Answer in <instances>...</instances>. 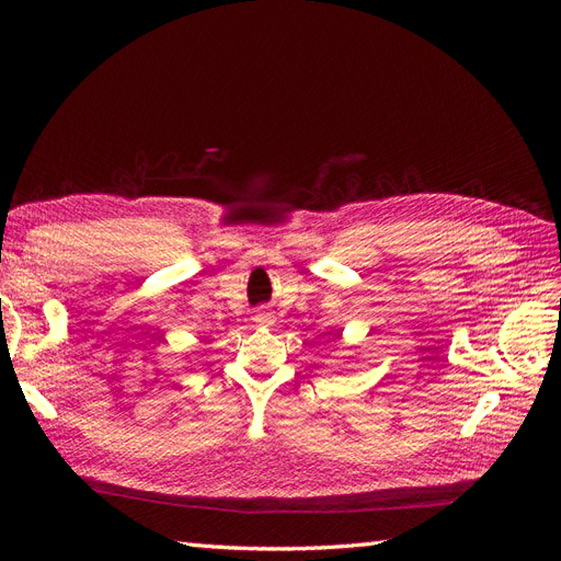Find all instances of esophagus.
Instances as JSON below:
<instances>
[{"mask_svg":"<svg viewBox=\"0 0 561 561\" xmlns=\"http://www.w3.org/2000/svg\"><path fill=\"white\" fill-rule=\"evenodd\" d=\"M254 322H257V325H274V313H271L268 309H257V311H254V318H252Z\"/></svg>","mask_w":561,"mask_h":561,"instance_id":"1","label":"esophagus"}]
</instances>
